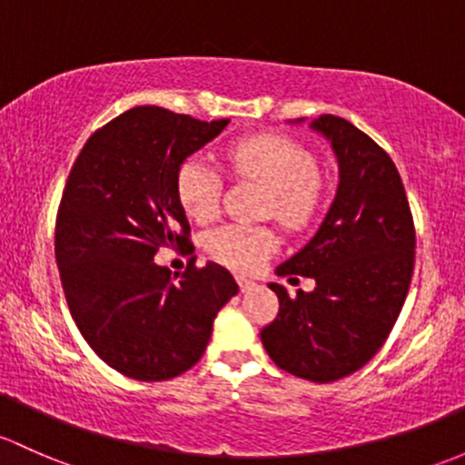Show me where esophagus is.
Here are the masks:
<instances>
[{
    "mask_svg": "<svg viewBox=\"0 0 465 465\" xmlns=\"http://www.w3.org/2000/svg\"><path fill=\"white\" fill-rule=\"evenodd\" d=\"M238 285H241V292H252V290H256V282L253 281H249V278H238Z\"/></svg>",
    "mask_w": 465,
    "mask_h": 465,
    "instance_id": "34e87169",
    "label": "esophagus"
}]
</instances>
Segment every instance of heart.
I'll use <instances>...</instances> for the list:
<instances>
[{"instance_id":"obj_1","label":"heart","mask_w":465,"mask_h":465,"mask_svg":"<svg viewBox=\"0 0 465 465\" xmlns=\"http://www.w3.org/2000/svg\"><path fill=\"white\" fill-rule=\"evenodd\" d=\"M232 167L252 175L272 192L270 212L281 223L298 227L316 207V163L301 144L282 135H253L227 151ZM220 173L204 158H187L175 173V195L184 213L207 223L218 213ZM209 256L238 272H253L276 249V236L256 224H224L204 241Z\"/></svg>"}]
</instances>
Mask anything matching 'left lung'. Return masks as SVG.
Returning a JSON list of instances; mask_svg holds the SVG:
<instances>
[{"label":"left lung","instance_id":"left-lung-1","mask_svg":"<svg viewBox=\"0 0 465 465\" xmlns=\"http://www.w3.org/2000/svg\"><path fill=\"white\" fill-rule=\"evenodd\" d=\"M310 126L331 144L339 187L319 232L276 273L314 278L316 287L292 298L270 282L281 307L261 341L281 370L330 383L363 368L392 331L417 236L392 158L343 117L321 115Z\"/></svg>","mask_w":465,"mask_h":465}]
</instances>
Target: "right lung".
<instances>
[{
  "instance_id": "obj_1",
  "label": "right lung",
  "mask_w": 465,
  "mask_h": 465,
  "mask_svg": "<svg viewBox=\"0 0 465 465\" xmlns=\"http://www.w3.org/2000/svg\"><path fill=\"white\" fill-rule=\"evenodd\" d=\"M227 124L135 106L97 129L68 173L55 224L68 310L93 351L129 379L193 368L220 307L238 294L216 262L171 276L153 261L158 249L192 245L175 173Z\"/></svg>"
}]
</instances>
